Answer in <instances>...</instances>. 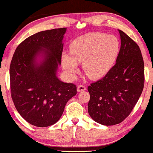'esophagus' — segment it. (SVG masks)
Returning <instances> with one entry per match:
<instances>
[{
	"label": "esophagus",
	"instance_id": "1",
	"mask_svg": "<svg viewBox=\"0 0 153 153\" xmlns=\"http://www.w3.org/2000/svg\"><path fill=\"white\" fill-rule=\"evenodd\" d=\"M85 90H86V87L85 85H78V87H77V91H78L79 92H82V91Z\"/></svg>",
	"mask_w": 153,
	"mask_h": 153
}]
</instances>
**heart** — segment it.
<instances>
[{
  "instance_id": "obj_1",
  "label": "heart",
  "mask_w": 153,
  "mask_h": 153,
  "mask_svg": "<svg viewBox=\"0 0 153 153\" xmlns=\"http://www.w3.org/2000/svg\"><path fill=\"white\" fill-rule=\"evenodd\" d=\"M117 37L103 32H90L77 37L70 44L69 54L61 57L63 67L71 77L83 63V71L91 79L102 78L114 66L119 54Z\"/></svg>"
}]
</instances>
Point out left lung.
<instances>
[{"label":"left lung","mask_w":153,"mask_h":153,"mask_svg":"<svg viewBox=\"0 0 153 153\" xmlns=\"http://www.w3.org/2000/svg\"><path fill=\"white\" fill-rule=\"evenodd\" d=\"M118 32L121 45L116 64L87 88L89 114L105 126L122 122L131 114L144 88L145 66L140 47L123 31Z\"/></svg>","instance_id":"obj_1"}]
</instances>
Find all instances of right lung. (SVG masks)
I'll return each mask as SVG.
<instances>
[{
	"label": "right lung",
	"instance_id": "right-lung-1",
	"mask_svg": "<svg viewBox=\"0 0 153 153\" xmlns=\"http://www.w3.org/2000/svg\"><path fill=\"white\" fill-rule=\"evenodd\" d=\"M66 31L58 28L37 32L19 45L12 58V100L22 118L37 127L57 122L66 104L76 94L74 84L61 82L56 76Z\"/></svg>",
	"mask_w": 153,
	"mask_h": 153
}]
</instances>
